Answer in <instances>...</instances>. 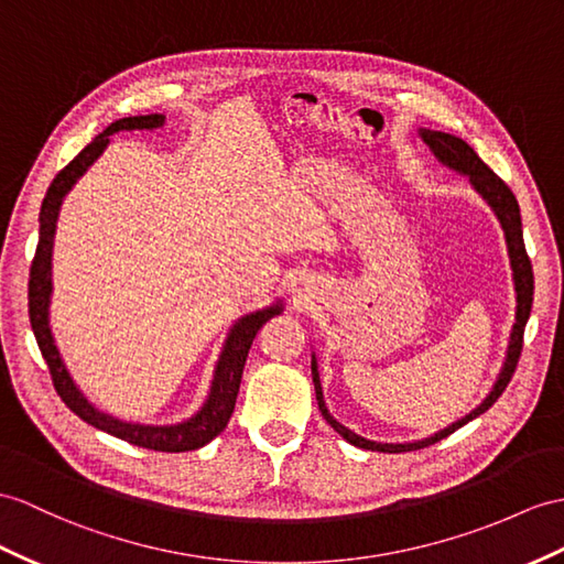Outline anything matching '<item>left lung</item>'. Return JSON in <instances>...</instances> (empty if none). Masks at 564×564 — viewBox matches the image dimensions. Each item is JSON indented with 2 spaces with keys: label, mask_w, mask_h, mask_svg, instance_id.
I'll list each match as a JSON object with an SVG mask.
<instances>
[{
  "label": "left lung",
  "mask_w": 564,
  "mask_h": 564,
  "mask_svg": "<svg viewBox=\"0 0 564 564\" xmlns=\"http://www.w3.org/2000/svg\"><path fill=\"white\" fill-rule=\"evenodd\" d=\"M419 135L423 139V143L433 150V155L441 160L443 164H447L449 170H455L459 174L469 176L471 186L478 191L484 200L490 205L492 213L498 215L500 225L505 229V241H507V253H510V263H512V274H514V290H517V321L512 325V335H510V347H507V356L500 376L496 380V386L488 392V397L480 402L471 414H466L464 419L455 421L447 429L437 431L435 435L425 437V441H416V443H373L366 441V437L356 435L354 431H349L347 425H341L337 419L329 416V411L325 406L323 400V388H321V376H318V364H315V354L311 359V373H313V386H315V400H318L321 414L323 419L333 425V429L345 437L347 443L364 447V449H373V452H411V449H421L429 447L437 441H443L449 433H455L457 429H462L464 423H469L471 419L480 416L484 411H488L492 404L498 402V397L505 392V388L510 386V380L514 376V368L519 361L521 354V345H524V327L529 321L531 313V304H533V268L531 260L527 256V246H524V235H521V215H519V203L512 194V188L507 186L502 178L492 172L488 164L476 155V150L457 139V135L445 133V131H431V129H419Z\"/></svg>",
  "instance_id": "8db88e82"
}]
</instances>
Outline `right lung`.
Instances as JSON below:
<instances>
[{"mask_svg":"<svg viewBox=\"0 0 564 564\" xmlns=\"http://www.w3.org/2000/svg\"><path fill=\"white\" fill-rule=\"evenodd\" d=\"M164 123V115H143V117H123L95 135V139L80 150V153L66 164V167L54 176L47 194L43 198V208H40V239L35 258L31 265V280H29V315L31 327L37 339V347L43 351V359L47 361L50 376L54 382V390L62 397V402L74 411L78 419L95 425L98 431L127 441L131 445H139L155 452H188L208 445L213 437H217L227 429V421L235 411L237 394L241 386V373L246 366V356L253 345L258 329L263 327L272 315L282 313V304H272L263 311H253L243 315L229 329L225 339L223 354L215 366L210 394L198 414L191 419L174 423V425H143V423H129L105 414V411L95 409L88 397L76 388L74 378L68 376L64 366L62 354L54 345L52 329H50V296H52V243H54V229H57V217L64 196L72 191V186L86 174L90 164L102 155V150L109 145V135L117 131H153Z\"/></svg>","mask_w":564,"mask_h":564,"instance_id":"1","label":"right lung"}]
</instances>
